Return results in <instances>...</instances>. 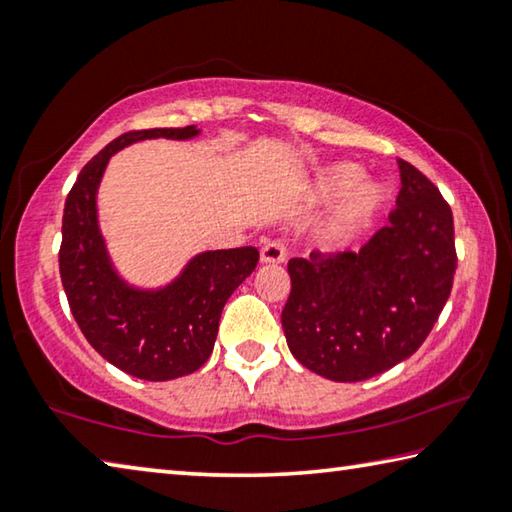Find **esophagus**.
<instances>
[{
	"mask_svg": "<svg viewBox=\"0 0 512 512\" xmlns=\"http://www.w3.org/2000/svg\"><path fill=\"white\" fill-rule=\"evenodd\" d=\"M259 259H262V264H282L287 259V246L282 241H268V244H264Z\"/></svg>",
	"mask_w": 512,
	"mask_h": 512,
	"instance_id": "1",
	"label": "esophagus"
}]
</instances>
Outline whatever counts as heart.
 <instances>
[{
  "label": "heart",
  "mask_w": 512,
  "mask_h": 512,
  "mask_svg": "<svg viewBox=\"0 0 512 512\" xmlns=\"http://www.w3.org/2000/svg\"><path fill=\"white\" fill-rule=\"evenodd\" d=\"M363 171L357 164L350 162H334L327 164L325 169L318 171V176L311 183V196L316 201H334L343 194H347L350 188L353 192L345 196V201L339 205V210L334 212L332 219V235L345 237L350 232L359 230L361 225H366L372 216H375L381 205L386 201L384 187L377 183H361Z\"/></svg>",
  "instance_id": "1"
}]
</instances>
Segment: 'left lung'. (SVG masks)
<instances>
[{"mask_svg":"<svg viewBox=\"0 0 512 512\" xmlns=\"http://www.w3.org/2000/svg\"><path fill=\"white\" fill-rule=\"evenodd\" d=\"M397 167V207L359 253L314 250L289 262L284 336L293 357L325 379L363 381L409 359L452 293V207L413 164Z\"/></svg>","mask_w":512,"mask_h":512,"instance_id":"left-lung-1","label":"left lung"}]
</instances>
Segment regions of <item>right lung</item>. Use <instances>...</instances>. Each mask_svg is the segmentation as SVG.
<instances>
[{"label": "right lung", "mask_w": 512, "mask_h": 512, "mask_svg": "<svg viewBox=\"0 0 512 512\" xmlns=\"http://www.w3.org/2000/svg\"><path fill=\"white\" fill-rule=\"evenodd\" d=\"M196 126L131 131L81 169L65 201L60 280L88 343L112 366L146 381L192 375L210 359L225 302L255 271L257 248L205 250L160 289L128 284L101 235L97 194L117 151L142 140H192Z\"/></svg>", "instance_id": "add662e5"}]
</instances>
